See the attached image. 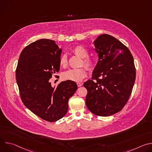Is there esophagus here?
<instances>
[{
	"instance_id": "esophagus-1",
	"label": "esophagus",
	"mask_w": 152,
	"mask_h": 152,
	"mask_svg": "<svg viewBox=\"0 0 152 152\" xmlns=\"http://www.w3.org/2000/svg\"><path fill=\"white\" fill-rule=\"evenodd\" d=\"M76 83H77V86H79V87H80V86H81L82 85V83H80V82H77Z\"/></svg>"
}]
</instances>
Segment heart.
Masks as SVG:
<instances>
[{"label":"heart","mask_w":152,"mask_h":152,"mask_svg":"<svg viewBox=\"0 0 152 152\" xmlns=\"http://www.w3.org/2000/svg\"><path fill=\"white\" fill-rule=\"evenodd\" d=\"M72 52L76 55L83 58V64L84 66L89 70L93 71L96 66V62L94 58L88 57V52L85 48L81 45H77L74 47ZM59 66L65 67L67 65V58L65 55L61 56L59 58ZM86 76V70L85 67H80L79 69H70L65 72L62 75V78L65 80H71L74 82H79L82 80Z\"/></svg>","instance_id":"1"}]
</instances>
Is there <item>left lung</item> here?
Segmentation results:
<instances>
[{
  "label": "left lung",
  "mask_w": 152,
  "mask_h": 152,
  "mask_svg": "<svg viewBox=\"0 0 152 152\" xmlns=\"http://www.w3.org/2000/svg\"><path fill=\"white\" fill-rule=\"evenodd\" d=\"M99 61L92 79L83 83L85 102L96 115L107 117L120 111L131 95L136 77L132 55L115 37L100 35L94 41Z\"/></svg>",
  "instance_id": "8db88e82"
}]
</instances>
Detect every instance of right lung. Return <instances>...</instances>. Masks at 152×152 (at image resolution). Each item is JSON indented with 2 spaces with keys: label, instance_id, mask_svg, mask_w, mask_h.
<instances>
[{
  "label": "right lung",
  "instance_id": "right-lung-1",
  "mask_svg": "<svg viewBox=\"0 0 152 152\" xmlns=\"http://www.w3.org/2000/svg\"><path fill=\"white\" fill-rule=\"evenodd\" d=\"M61 52L53 40H37L21 51L15 70L22 102L36 115L49 122L67 114L69 100L77 89L74 81L61 82L55 88L49 81L59 70Z\"/></svg>",
  "mask_w": 152,
  "mask_h": 152
}]
</instances>
